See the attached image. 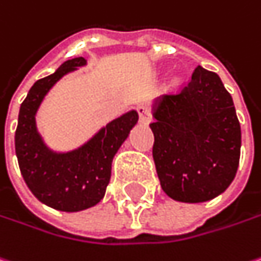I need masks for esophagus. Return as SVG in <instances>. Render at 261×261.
Segmentation results:
<instances>
[{
	"mask_svg": "<svg viewBox=\"0 0 261 261\" xmlns=\"http://www.w3.org/2000/svg\"><path fill=\"white\" fill-rule=\"evenodd\" d=\"M137 112H139V118H140V122L143 124H149L150 122V112H149V108L146 105H139L137 107Z\"/></svg>",
	"mask_w": 261,
	"mask_h": 261,
	"instance_id": "34e87169",
	"label": "esophagus"
}]
</instances>
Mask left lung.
<instances>
[{"mask_svg":"<svg viewBox=\"0 0 261 261\" xmlns=\"http://www.w3.org/2000/svg\"><path fill=\"white\" fill-rule=\"evenodd\" d=\"M153 161L161 187L182 203L218 197L235 178L241 127L232 96L201 65L178 93L152 100Z\"/></svg>","mask_w":261,"mask_h":261,"instance_id":"left-lung-1","label":"left lung"}]
</instances>
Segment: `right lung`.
<instances>
[{
	"label": "right lung",
	"mask_w": 261,
	"mask_h": 261,
	"mask_svg": "<svg viewBox=\"0 0 261 261\" xmlns=\"http://www.w3.org/2000/svg\"><path fill=\"white\" fill-rule=\"evenodd\" d=\"M87 65L77 57L55 73L40 79L23 100L16 130V154L24 182L43 204L61 212H80L96 206L111 179V166L122 143L139 121L136 109L103 125L79 147L57 152L43 142L36 125L40 105L64 75Z\"/></svg>",
	"instance_id": "add662e5"
}]
</instances>
